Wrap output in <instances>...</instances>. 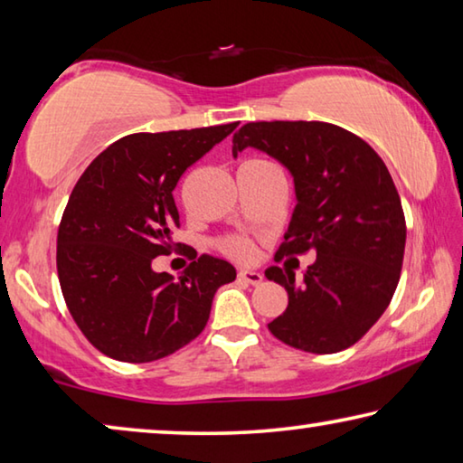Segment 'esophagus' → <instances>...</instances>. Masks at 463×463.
Listing matches in <instances>:
<instances>
[{
	"mask_svg": "<svg viewBox=\"0 0 463 463\" xmlns=\"http://www.w3.org/2000/svg\"><path fill=\"white\" fill-rule=\"evenodd\" d=\"M239 280H243L251 286H260L263 282V274H260V271H253V269H241Z\"/></svg>",
	"mask_w": 463,
	"mask_h": 463,
	"instance_id": "obj_1",
	"label": "esophagus"
}]
</instances>
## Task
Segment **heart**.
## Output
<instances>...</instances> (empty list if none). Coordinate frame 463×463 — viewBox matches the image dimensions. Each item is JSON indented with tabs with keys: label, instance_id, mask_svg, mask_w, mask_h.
Masks as SVG:
<instances>
[{
	"label": "heart",
	"instance_id": "heart-1",
	"mask_svg": "<svg viewBox=\"0 0 463 463\" xmlns=\"http://www.w3.org/2000/svg\"><path fill=\"white\" fill-rule=\"evenodd\" d=\"M220 249H222L224 255L237 260V261H251L255 258V245L251 239L247 237H229L220 243Z\"/></svg>",
	"mask_w": 463,
	"mask_h": 463
}]
</instances>
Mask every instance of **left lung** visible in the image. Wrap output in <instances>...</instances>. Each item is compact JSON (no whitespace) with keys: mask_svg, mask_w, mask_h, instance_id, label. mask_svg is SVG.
I'll use <instances>...</instances> for the list:
<instances>
[{"mask_svg":"<svg viewBox=\"0 0 463 463\" xmlns=\"http://www.w3.org/2000/svg\"><path fill=\"white\" fill-rule=\"evenodd\" d=\"M232 144L234 156L251 146L295 179L297 208L276 261L317 255L298 286L290 269H266L288 292L269 332L313 354L350 348L377 324L400 282L406 218L385 163L364 139L324 121L247 123Z\"/></svg>","mask_w":463,"mask_h":463,"instance_id":"1","label":"left lung"}]
</instances>
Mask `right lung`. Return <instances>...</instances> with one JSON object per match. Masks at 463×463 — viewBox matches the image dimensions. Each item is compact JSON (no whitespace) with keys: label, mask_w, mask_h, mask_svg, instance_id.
Wrapping results in <instances>:
<instances>
[{"label":"right lung","mask_w":463,"mask_h":463,"mask_svg":"<svg viewBox=\"0 0 463 463\" xmlns=\"http://www.w3.org/2000/svg\"><path fill=\"white\" fill-rule=\"evenodd\" d=\"M237 126L126 136L78 179L57 232V276L73 321L102 354L152 363L187 346L208 324L216 290L237 278L212 255L179 280L152 269L175 249L181 175Z\"/></svg>","instance_id":"obj_1"}]
</instances>
